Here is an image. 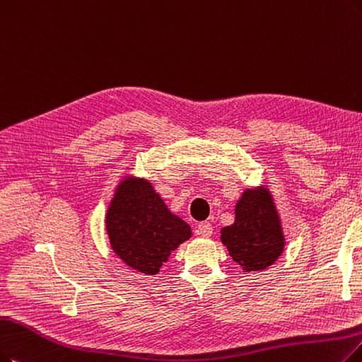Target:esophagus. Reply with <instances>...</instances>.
I'll use <instances>...</instances> for the list:
<instances>
[{
	"label": "esophagus",
	"instance_id": "1",
	"mask_svg": "<svg viewBox=\"0 0 362 362\" xmlns=\"http://www.w3.org/2000/svg\"><path fill=\"white\" fill-rule=\"evenodd\" d=\"M212 224L208 223V221H204V223H199L197 224V235L204 236V238H209L212 235Z\"/></svg>",
	"mask_w": 362,
	"mask_h": 362
}]
</instances>
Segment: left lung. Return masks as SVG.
I'll list each match as a JSON object with an SVG mask.
<instances>
[{
	"instance_id": "left-lung-1",
	"label": "left lung",
	"mask_w": 362,
	"mask_h": 362,
	"mask_svg": "<svg viewBox=\"0 0 362 362\" xmlns=\"http://www.w3.org/2000/svg\"><path fill=\"white\" fill-rule=\"evenodd\" d=\"M221 242L243 270H263L284 250L279 216L264 189L247 190L236 205V220L221 230Z\"/></svg>"
}]
</instances>
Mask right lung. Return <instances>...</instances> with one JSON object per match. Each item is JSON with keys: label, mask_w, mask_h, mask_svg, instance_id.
<instances>
[{"label": "right lung", "mask_w": 362, "mask_h": 362, "mask_svg": "<svg viewBox=\"0 0 362 362\" xmlns=\"http://www.w3.org/2000/svg\"><path fill=\"white\" fill-rule=\"evenodd\" d=\"M111 247L123 262L156 274L173 250L192 236L190 226L168 211L147 181L129 178L115 193L107 214Z\"/></svg>", "instance_id": "add662e5"}]
</instances>
